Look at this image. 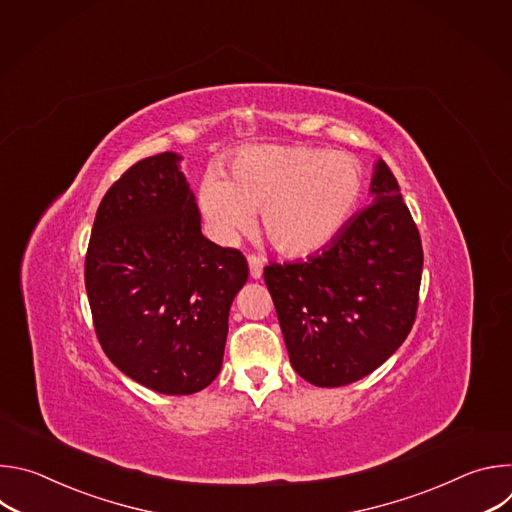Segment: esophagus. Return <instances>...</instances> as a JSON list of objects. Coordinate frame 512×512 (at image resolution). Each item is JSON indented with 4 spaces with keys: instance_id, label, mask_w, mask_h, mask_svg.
Segmentation results:
<instances>
[{
    "instance_id": "obj_1",
    "label": "esophagus",
    "mask_w": 512,
    "mask_h": 512,
    "mask_svg": "<svg viewBox=\"0 0 512 512\" xmlns=\"http://www.w3.org/2000/svg\"><path fill=\"white\" fill-rule=\"evenodd\" d=\"M247 261H249L251 277H253V279H259V277L263 275V259L257 257L255 253H249V255H247Z\"/></svg>"
}]
</instances>
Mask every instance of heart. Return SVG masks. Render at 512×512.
<instances>
[{"label":"heart","mask_w":512,"mask_h":512,"mask_svg":"<svg viewBox=\"0 0 512 512\" xmlns=\"http://www.w3.org/2000/svg\"><path fill=\"white\" fill-rule=\"evenodd\" d=\"M362 194L358 162L306 145H255L229 166L227 180L210 172L198 204L212 233L233 241L263 210V231L283 255L306 257L328 247L350 221Z\"/></svg>","instance_id":"heart-1"}]
</instances>
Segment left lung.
Masks as SVG:
<instances>
[{
    "mask_svg": "<svg viewBox=\"0 0 512 512\" xmlns=\"http://www.w3.org/2000/svg\"><path fill=\"white\" fill-rule=\"evenodd\" d=\"M373 204L308 261L263 271L291 367L316 387L371 375L405 342L419 304L423 249L397 178L379 160Z\"/></svg>",
    "mask_w": 512,
    "mask_h": 512,
    "instance_id": "8db88e82",
    "label": "left lung"
}]
</instances>
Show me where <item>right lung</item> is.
<instances>
[{
  "mask_svg": "<svg viewBox=\"0 0 512 512\" xmlns=\"http://www.w3.org/2000/svg\"><path fill=\"white\" fill-rule=\"evenodd\" d=\"M180 160L164 152L121 174L99 204L85 259L101 348L164 395H192L216 379L229 310L249 277L239 249L202 235Z\"/></svg>",
  "mask_w": 512,
  "mask_h": 512,
  "instance_id": "add662e5",
  "label": "right lung"
}]
</instances>
